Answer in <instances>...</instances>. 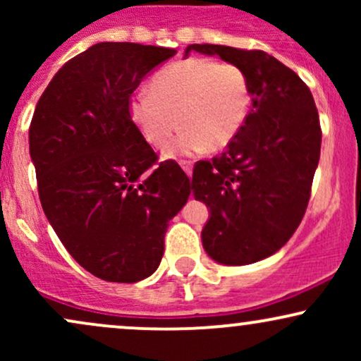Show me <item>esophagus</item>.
<instances>
[{
  "instance_id": "1",
  "label": "esophagus",
  "mask_w": 361,
  "mask_h": 361,
  "mask_svg": "<svg viewBox=\"0 0 361 361\" xmlns=\"http://www.w3.org/2000/svg\"><path fill=\"white\" fill-rule=\"evenodd\" d=\"M181 168L185 169V173L186 175H192V171H193V161H181Z\"/></svg>"
}]
</instances>
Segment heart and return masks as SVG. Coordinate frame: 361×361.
Returning a JSON list of instances; mask_svg holds the SVG:
<instances>
[{"mask_svg":"<svg viewBox=\"0 0 361 361\" xmlns=\"http://www.w3.org/2000/svg\"><path fill=\"white\" fill-rule=\"evenodd\" d=\"M251 110L246 71L231 62L178 61L156 74L151 88L128 100V115L151 146L164 147L180 127L166 156L217 151L235 139Z\"/></svg>","mask_w":361,"mask_h":361,"instance_id":"1","label":"heart"}]
</instances>
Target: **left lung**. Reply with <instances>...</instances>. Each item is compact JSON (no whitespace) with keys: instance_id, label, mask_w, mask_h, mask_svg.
Here are the masks:
<instances>
[{"instance_id":"left-lung-1","label":"left lung","mask_w":361,"mask_h":361,"mask_svg":"<svg viewBox=\"0 0 361 361\" xmlns=\"http://www.w3.org/2000/svg\"><path fill=\"white\" fill-rule=\"evenodd\" d=\"M246 71L251 105L241 132L221 156L193 168L195 200L210 209L202 244L210 258L239 267L275 255L304 217L321 156L312 93L292 69L263 51L192 44Z\"/></svg>"}]
</instances>
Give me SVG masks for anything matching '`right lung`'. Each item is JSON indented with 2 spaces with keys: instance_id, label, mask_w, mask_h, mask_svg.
<instances>
[{
  "instance_id": "add662e5",
  "label": "right lung",
  "mask_w": 361,
  "mask_h": 361,
  "mask_svg": "<svg viewBox=\"0 0 361 361\" xmlns=\"http://www.w3.org/2000/svg\"><path fill=\"white\" fill-rule=\"evenodd\" d=\"M175 49L100 42L56 73L28 130L40 204L61 243L106 281L151 276L168 222L192 192L176 161L157 163L128 115L130 94Z\"/></svg>"
}]
</instances>
